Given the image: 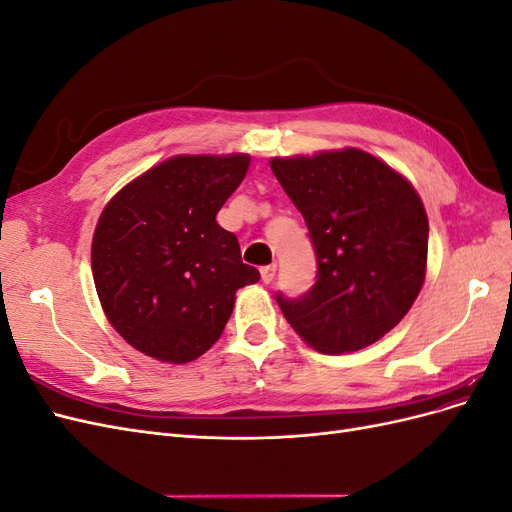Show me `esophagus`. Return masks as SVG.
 Returning a JSON list of instances; mask_svg holds the SVG:
<instances>
[{
	"label": "esophagus",
	"instance_id": "34e87169",
	"mask_svg": "<svg viewBox=\"0 0 512 512\" xmlns=\"http://www.w3.org/2000/svg\"><path fill=\"white\" fill-rule=\"evenodd\" d=\"M275 271H277V265H267V267H262V269H260L262 282H265V284H271V282L275 280Z\"/></svg>",
	"mask_w": 512,
	"mask_h": 512
}]
</instances>
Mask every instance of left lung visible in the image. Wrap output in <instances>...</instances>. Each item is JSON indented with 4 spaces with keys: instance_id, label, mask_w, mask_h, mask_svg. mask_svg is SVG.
I'll return each instance as SVG.
<instances>
[{
    "instance_id": "1",
    "label": "left lung",
    "mask_w": 512,
    "mask_h": 512,
    "mask_svg": "<svg viewBox=\"0 0 512 512\" xmlns=\"http://www.w3.org/2000/svg\"><path fill=\"white\" fill-rule=\"evenodd\" d=\"M303 215L316 282L277 305L324 354L361 350L389 333L421 292L429 224L421 198L391 166L361 149L271 160Z\"/></svg>"
}]
</instances>
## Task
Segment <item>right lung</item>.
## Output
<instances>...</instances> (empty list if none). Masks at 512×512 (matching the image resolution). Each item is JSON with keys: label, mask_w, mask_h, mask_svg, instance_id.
Instances as JSON below:
<instances>
[{"label": "right lung", "mask_w": 512, "mask_h": 512, "mask_svg": "<svg viewBox=\"0 0 512 512\" xmlns=\"http://www.w3.org/2000/svg\"><path fill=\"white\" fill-rule=\"evenodd\" d=\"M250 156H177L126 185L100 215L91 269L104 312L130 346L188 363L218 342L235 292L260 280L215 215Z\"/></svg>", "instance_id": "obj_1"}]
</instances>
